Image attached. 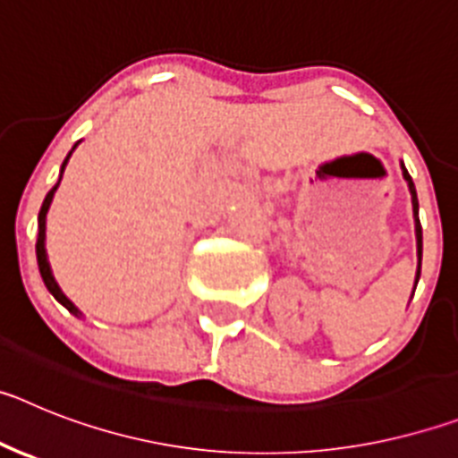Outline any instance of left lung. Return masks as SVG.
<instances>
[{"instance_id":"obj_1","label":"left lung","mask_w":458,"mask_h":458,"mask_svg":"<svg viewBox=\"0 0 458 458\" xmlns=\"http://www.w3.org/2000/svg\"><path fill=\"white\" fill-rule=\"evenodd\" d=\"M402 169H403V179H406L408 183V190H411V201H412V216H415V238H418V275H415V284H418L420 279V268H422V225H420V217H418V192H415V185H412V179L411 174L406 172V167H403L402 163Z\"/></svg>"}]
</instances>
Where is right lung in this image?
I'll use <instances>...</instances> for the list:
<instances>
[{
  "instance_id": "1",
  "label": "right lung",
  "mask_w": 458,
  "mask_h": 458,
  "mask_svg": "<svg viewBox=\"0 0 458 458\" xmlns=\"http://www.w3.org/2000/svg\"><path fill=\"white\" fill-rule=\"evenodd\" d=\"M75 147H78V144H75ZM75 147H72V151H75ZM72 151H71V153H72ZM71 153H68L66 160H64V165H62V174H64V169H66L68 157H71ZM59 181H62V176H59ZM56 188H59V183H56L55 188H52L50 192L46 194V199H43V206H40V213H38V241H36V259H38L40 277H43V282H46L47 291H50V293L55 295L56 301L62 302V305L66 307L68 311H72V314H75V317H82V314H80L78 307L72 305V302L68 301L66 295H64V291L59 289V284H56V282H55V275H52V270H50V261H47V252H46V217H47V210H50L52 197H55Z\"/></svg>"
}]
</instances>
